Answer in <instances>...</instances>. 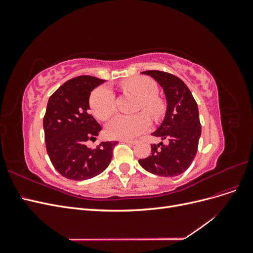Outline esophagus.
<instances>
[{"mask_svg": "<svg viewBox=\"0 0 253 253\" xmlns=\"http://www.w3.org/2000/svg\"><path fill=\"white\" fill-rule=\"evenodd\" d=\"M120 141L124 142V143H128V144H135L136 143L135 140H127V139H121Z\"/></svg>", "mask_w": 253, "mask_h": 253, "instance_id": "obj_1", "label": "esophagus"}]
</instances>
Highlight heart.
<instances>
[{
	"instance_id": "b5f03b06",
	"label": "heart",
	"mask_w": 253,
	"mask_h": 253,
	"mask_svg": "<svg viewBox=\"0 0 253 253\" xmlns=\"http://www.w3.org/2000/svg\"><path fill=\"white\" fill-rule=\"evenodd\" d=\"M124 85L140 97L139 109L156 115L162 110V103L155 97L157 84L147 77H134L125 81ZM89 105L95 116L105 121L116 111L115 95L108 85H101L93 90L89 98ZM151 126V119L147 114L118 115L106 126V133L112 138L133 139Z\"/></svg>"
}]
</instances>
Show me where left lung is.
Here are the masks:
<instances>
[{"instance_id":"1","label":"left lung","mask_w":253,"mask_h":253,"mask_svg":"<svg viewBox=\"0 0 253 253\" xmlns=\"http://www.w3.org/2000/svg\"><path fill=\"white\" fill-rule=\"evenodd\" d=\"M164 89L167 111L153 135L165 142L151 144V155L138 163L148 172L173 177L185 172L196 155L202 134L197 103L182 80L160 71H145Z\"/></svg>"}]
</instances>
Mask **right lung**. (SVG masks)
<instances>
[{"mask_svg": "<svg viewBox=\"0 0 253 253\" xmlns=\"http://www.w3.org/2000/svg\"><path fill=\"white\" fill-rule=\"evenodd\" d=\"M105 80L79 76L62 84L47 102L43 119L47 154L55 169L72 180H85L109 167L113 149L118 141L101 142L88 149L101 126L89 114L91 90Z\"/></svg>", "mask_w": 253, "mask_h": 253, "instance_id": "1", "label": "right lung"}]
</instances>
